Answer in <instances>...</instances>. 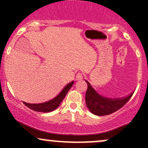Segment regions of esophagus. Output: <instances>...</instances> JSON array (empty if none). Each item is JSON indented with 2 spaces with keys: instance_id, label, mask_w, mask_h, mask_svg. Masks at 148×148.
<instances>
[{
  "instance_id": "1",
  "label": "esophagus",
  "mask_w": 148,
  "mask_h": 148,
  "mask_svg": "<svg viewBox=\"0 0 148 148\" xmlns=\"http://www.w3.org/2000/svg\"><path fill=\"white\" fill-rule=\"evenodd\" d=\"M83 79V75L81 73H78L76 76V81H80V80Z\"/></svg>"
}]
</instances>
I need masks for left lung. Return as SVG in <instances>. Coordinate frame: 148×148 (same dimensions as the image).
<instances>
[{
    "label": "left lung",
    "mask_w": 148,
    "mask_h": 148,
    "mask_svg": "<svg viewBox=\"0 0 148 148\" xmlns=\"http://www.w3.org/2000/svg\"><path fill=\"white\" fill-rule=\"evenodd\" d=\"M86 81L88 84L86 94V106L92 113L98 116L109 115L117 111L130 99L134 92L123 98L104 97L98 94L88 81L86 80Z\"/></svg>",
    "instance_id": "obj_1"
}]
</instances>
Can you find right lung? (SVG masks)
Wrapping results in <instances>:
<instances>
[{"label":"right lung","mask_w":148,"mask_h":148,"mask_svg":"<svg viewBox=\"0 0 148 148\" xmlns=\"http://www.w3.org/2000/svg\"><path fill=\"white\" fill-rule=\"evenodd\" d=\"M73 84H74V81H72L71 83H69V84H67L62 89V90L60 92L58 95L55 98H53L51 100H50V101H47V102L42 103H28L25 102L23 103H24V104L27 107H28L30 109L33 110L35 111L43 112V113H49V112L53 111L56 109L59 106V105L62 102V100L65 97L66 95L68 92L69 89L72 88Z\"/></svg>","instance_id":"obj_1"}]
</instances>
